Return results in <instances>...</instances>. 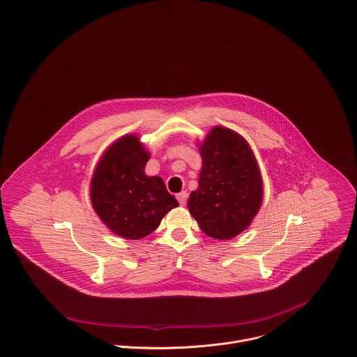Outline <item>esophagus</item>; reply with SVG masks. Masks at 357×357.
<instances>
[{"label":"esophagus","instance_id":"esophagus-1","mask_svg":"<svg viewBox=\"0 0 357 357\" xmlns=\"http://www.w3.org/2000/svg\"><path fill=\"white\" fill-rule=\"evenodd\" d=\"M176 199H178V202H179L181 206H185V204H186V200H188V193H186V192H181V193L176 195Z\"/></svg>","mask_w":357,"mask_h":357}]
</instances>
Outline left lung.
<instances>
[{"mask_svg":"<svg viewBox=\"0 0 357 357\" xmlns=\"http://www.w3.org/2000/svg\"><path fill=\"white\" fill-rule=\"evenodd\" d=\"M202 171L188 208L210 238L227 241L245 231L263 202L256 157L236 132L215 126L200 144Z\"/></svg>","mask_w":357,"mask_h":357,"instance_id":"left-lung-1","label":"left lung"}]
</instances>
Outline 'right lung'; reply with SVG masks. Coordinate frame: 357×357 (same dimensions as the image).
<instances>
[{
    "mask_svg": "<svg viewBox=\"0 0 357 357\" xmlns=\"http://www.w3.org/2000/svg\"><path fill=\"white\" fill-rule=\"evenodd\" d=\"M149 151L136 135L112 143L98 161L90 199L100 220L118 236L142 239L155 231L162 217L178 207L160 176H147Z\"/></svg>",
    "mask_w": 357,
    "mask_h": 357,
    "instance_id": "right-lung-1",
    "label": "right lung"
}]
</instances>
